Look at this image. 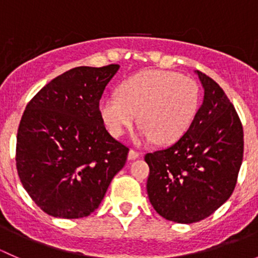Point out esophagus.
<instances>
[{"label":"esophagus","mask_w":258,"mask_h":258,"mask_svg":"<svg viewBox=\"0 0 258 258\" xmlns=\"http://www.w3.org/2000/svg\"><path fill=\"white\" fill-rule=\"evenodd\" d=\"M140 157V153L135 150H130L128 152V160H136Z\"/></svg>","instance_id":"1"}]
</instances>
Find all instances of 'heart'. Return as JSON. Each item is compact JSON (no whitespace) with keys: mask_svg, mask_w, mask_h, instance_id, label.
<instances>
[{"mask_svg":"<svg viewBox=\"0 0 258 258\" xmlns=\"http://www.w3.org/2000/svg\"><path fill=\"white\" fill-rule=\"evenodd\" d=\"M119 95L100 102V114L108 132L121 137L137 119L136 141L171 145L178 141L196 118L201 102L195 80L172 71L140 72L122 82Z\"/></svg>","mask_w":258,"mask_h":258,"instance_id":"obj_1","label":"heart"}]
</instances>
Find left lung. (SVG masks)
Wrapping results in <instances>:
<instances>
[{
  "instance_id": "8db88e82",
  "label": "left lung",
  "mask_w": 258,
  "mask_h": 258,
  "mask_svg": "<svg viewBox=\"0 0 258 258\" xmlns=\"http://www.w3.org/2000/svg\"><path fill=\"white\" fill-rule=\"evenodd\" d=\"M204 102L188 131L165 150L147 153V194L168 221L194 223L212 215L235 189L243 158V128L222 88L196 71Z\"/></svg>"
}]
</instances>
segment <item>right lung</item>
Wrapping results in <instances>:
<instances>
[{"label":"right lung","instance_id":"add662e5","mask_svg":"<svg viewBox=\"0 0 258 258\" xmlns=\"http://www.w3.org/2000/svg\"><path fill=\"white\" fill-rule=\"evenodd\" d=\"M118 64L75 67L26 106L17 132L16 166L23 188L43 212L91 215L122 170L128 147L107 132L100 100Z\"/></svg>","mask_w":258,"mask_h":258}]
</instances>
